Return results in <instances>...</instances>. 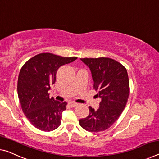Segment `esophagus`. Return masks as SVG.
Here are the masks:
<instances>
[{
    "instance_id": "esophagus-1",
    "label": "esophagus",
    "mask_w": 159,
    "mask_h": 159,
    "mask_svg": "<svg viewBox=\"0 0 159 159\" xmlns=\"http://www.w3.org/2000/svg\"><path fill=\"white\" fill-rule=\"evenodd\" d=\"M69 105L71 107H75V106H77V105H79V104H78L77 102H69Z\"/></svg>"
}]
</instances>
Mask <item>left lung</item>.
Here are the masks:
<instances>
[{
  "instance_id": "obj_1",
  "label": "left lung",
  "mask_w": 159,
  "mask_h": 159,
  "mask_svg": "<svg viewBox=\"0 0 159 159\" xmlns=\"http://www.w3.org/2000/svg\"><path fill=\"white\" fill-rule=\"evenodd\" d=\"M91 70L96 90L102 100L97 110L89 106L88 117L79 120L80 127L98 132L111 127L124 110L129 95V80L126 68L107 57L80 59Z\"/></svg>"
}]
</instances>
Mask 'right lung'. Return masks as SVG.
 Wrapping results in <instances>:
<instances>
[{"label":"right lung","mask_w":159,"mask_h":159,"mask_svg":"<svg viewBox=\"0 0 159 159\" xmlns=\"http://www.w3.org/2000/svg\"><path fill=\"white\" fill-rule=\"evenodd\" d=\"M76 59L42 53L30 59L20 70L17 95L21 108L30 122L38 129L50 132L61 125L67 102L49 98L48 91L56 81L58 69Z\"/></svg>","instance_id":"add662e5"}]
</instances>
